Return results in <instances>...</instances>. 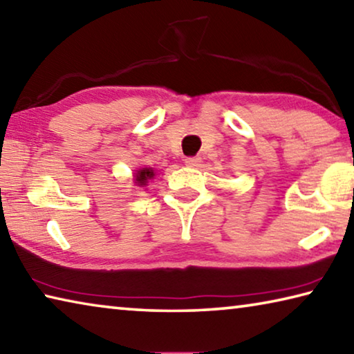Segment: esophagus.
Masks as SVG:
<instances>
[{
    "label": "esophagus",
    "instance_id": "esophagus-1",
    "mask_svg": "<svg viewBox=\"0 0 354 354\" xmlns=\"http://www.w3.org/2000/svg\"><path fill=\"white\" fill-rule=\"evenodd\" d=\"M200 164H201V158H198V156H192V158L185 159V165L187 167H194V169H196V167H200Z\"/></svg>",
    "mask_w": 354,
    "mask_h": 354
}]
</instances>
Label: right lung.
<instances>
[{
    "instance_id": "1",
    "label": "right lung",
    "mask_w": 354,
    "mask_h": 354,
    "mask_svg": "<svg viewBox=\"0 0 354 354\" xmlns=\"http://www.w3.org/2000/svg\"><path fill=\"white\" fill-rule=\"evenodd\" d=\"M154 176V171L151 169H142L137 171L136 175V183L137 185H140V187H143V185H147L148 179H151Z\"/></svg>"
}]
</instances>
